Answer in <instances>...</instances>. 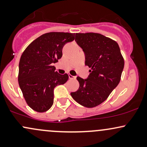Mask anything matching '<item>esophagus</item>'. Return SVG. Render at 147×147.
Listing matches in <instances>:
<instances>
[{
  "label": "esophagus",
  "instance_id": "1",
  "mask_svg": "<svg viewBox=\"0 0 147 147\" xmlns=\"http://www.w3.org/2000/svg\"><path fill=\"white\" fill-rule=\"evenodd\" d=\"M76 78L75 77H74V76H72L71 75H69V79H75Z\"/></svg>",
  "mask_w": 147,
  "mask_h": 147
}]
</instances>
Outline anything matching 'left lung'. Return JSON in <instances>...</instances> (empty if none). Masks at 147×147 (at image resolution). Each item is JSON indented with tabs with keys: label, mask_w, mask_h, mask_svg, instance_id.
Here are the masks:
<instances>
[{
	"label": "left lung",
	"mask_w": 147,
	"mask_h": 147,
	"mask_svg": "<svg viewBox=\"0 0 147 147\" xmlns=\"http://www.w3.org/2000/svg\"><path fill=\"white\" fill-rule=\"evenodd\" d=\"M75 41L85 52L87 79L77 77L79 88L71 92L77 103L87 108L97 106L109 97L119 83L124 60L117 43L99 33H77Z\"/></svg>",
	"instance_id": "left-lung-1"
}]
</instances>
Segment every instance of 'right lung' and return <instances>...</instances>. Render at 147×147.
Here are the masks:
<instances>
[{"label": "right lung", "instance_id": "1", "mask_svg": "<svg viewBox=\"0 0 147 147\" xmlns=\"http://www.w3.org/2000/svg\"><path fill=\"white\" fill-rule=\"evenodd\" d=\"M75 33L52 32L43 34L25 48L19 61L18 81L28 105L43 113L54 102V89L64 84L68 74L60 75L52 63L62 57V49L75 39Z\"/></svg>", "mask_w": 147, "mask_h": 147}]
</instances>
